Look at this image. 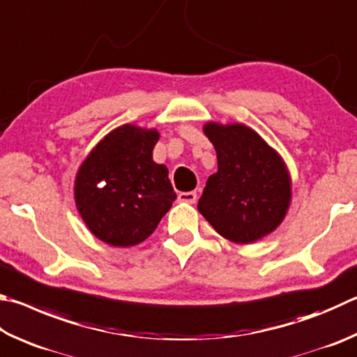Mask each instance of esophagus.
Returning a JSON list of instances; mask_svg holds the SVG:
<instances>
[{
	"label": "esophagus",
	"mask_w": 357,
	"mask_h": 357,
	"mask_svg": "<svg viewBox=\"0 0 357 357\" xmlns=\"http://www.w3.org/2000/svg\"><path fill=\"white\" fill-rule=\"evenodd\" d=\"M178 199L183 201V203L193 204L197 201V192H181L178 195Z\"/></svg>",
	"instance_id": "34e87169"
}]
</instances>
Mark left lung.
<instances>
[{
  "label": "left lung",
  "instance_id": "obj_1",
  "mask_svg": "<svg viewBox=\"0 0 357 357\" xmlns=\"http://www.w3.org/2000/svg\"><path fill=\"white\" fill-rule=\"evenodd\" d=\"M218 172L207 179L198 211L220 236L251 243L282 222L290 203L286 165L261 135L245 125L207 123Z\"/></svg>",
  "mask_w": 357,
  "mask_h": 357
}]
</instances>
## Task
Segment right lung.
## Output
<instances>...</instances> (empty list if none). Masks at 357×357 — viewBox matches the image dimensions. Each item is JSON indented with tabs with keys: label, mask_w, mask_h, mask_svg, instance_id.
Returning a JSON list of instances; mask_svg holds the SVG:
<instances>
[{
	"label": "right lung",
	"mask_w": 357,
	"mask_h": 357,
	"mask_svg": "<svg viewBox=\"0 0 357 357\" xmlns=\"http://www.w3.org/2000/svg\"><path fill=\"white\" fill-rule=\"evenodd\" d=\"M158 131L134 125L107 134L84 160L75 198L89 229L112 246L144 242L176 199L168 170L153 160Z\"/></svg>",
	"instance_id": "obj_1"
}]
</instances>
